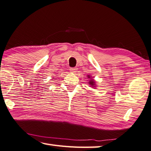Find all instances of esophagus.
<instances>
[{
  "label": "esophagus",
  "instance_id": "esophagus-1",
  "mask_svg": "<svg viewBox=\"0 0 151 151\" xmlns=\"http://www.w3.org/2000/svg\"><path fill=\"white\" fill-rule=\"evenodd\" d=\"M76 70H77V68L76 67H74V68H70V71L71 73H75L76 72Z\"/></svg>",
  "mask_w": 151,
  "mask_h": 151
}]
</instances>
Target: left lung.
I'll use <instances>...</instances> for the list:
<instances>
[{
  "label": "left lung",
  "mask_w": 151,
  "mask_h": 151,
  "mask_svg": "<svg viewBox=\"0 0 151 151\" xmlns=\"http://www.w3.org/2000/svg\"><path fill=\"white\" fill-rule=\"evenodd\" d=\"M88 77V78H90V77H91V76H90V75H88L87 76ZM89 85H90V86H92V87H94V86H96L95 85H96V83H95V82H94V81L93 80V79H91V80H90V81H89Z\"/></svg>",
  "instance_id": "left-lung-1"
}]
</instances>
